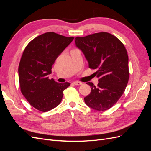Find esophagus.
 I'll use <instances>...</instances> for the list:
<instances>
[{
  "label": "esophagus",
  "mask_w": 151,
  "mask_h": 151,
  "mask_svg": "<svg viewBox=\"0 0 151 151\" xmlns=\"http://www.w3.org/2000/svg\"><path fill=\"white\" fill-rule=\"evenodd\" d=\"M73 84H74L76 86H79V85L82 84V83L80 81H75V82H74V83H73Z\"/></svg>",
  "instance_id": "esophagus-1"
}]
</instances>
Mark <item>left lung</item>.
Here are the masks:
<instances>
[{
    "label": "left lung",
    "instance_id": "1",
    "mask_svg": "<svg viewBox=\"0 0 151 151\" xmlns=\"http://www.w3.org/2000/svg\"><path fill=\"white\" fill-rule=\"evenodd\" d=\"M76 46L82 50L89 67L97 69L94 74L99 83H92L91 93L84 98L86 104L98 111L111 108L126 89L129 79V57L121 41L107 32L75 38Z\"/></svg>",
    "mask_w": 151,
    "mask_h": 151
}]
</instances>
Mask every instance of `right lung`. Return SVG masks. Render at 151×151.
I'll return each instance as SVG.
<instances>
[{"instance_id": "1", "label": "right lung", "mask_w": 151, "mask_h": 151, "mask_svg": "<svg viewBox=\"0 0 151 151\" xmlns=\"http://www.w3.org/2000/svg\"><path fill=\"white\" fill-rule=\"evenodd\" d=\"M74 38L48 32L31 40L22 53L18 68L20 89L31 106L40 111L57 107L63 91L70 85L57 83L48 76L58 56Z\"/></svg>"}]
</instances>
